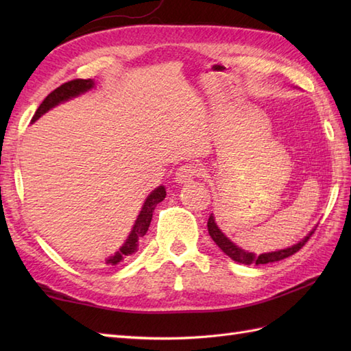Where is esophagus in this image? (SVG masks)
<instances>
[{
	"mask_svg": "<svg viewBox=\"0 0 351 351\" xmlns=\"http://www.w3.org/2000/svg\"><path fill=\"white\" fill-rule=\"evenodd\" d=\"M200 173V169L197 164H185L176 170L175 173V181L176 184H189Z\"/></svg>",
	"mask_w": 351,
	"mask_h": 351,
	"instance_id": "esophagus-1",
	"label": "esophagus"
}]
</instances>
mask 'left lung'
<instances>
[{
	"instance_id": "8db88e82",
	"label": "left lung",
	"mask_w": 351,
	"mask_h": 351,
	"mask_svg": "<svg viewBox=\"0 0 351 351\" xmlns=\"http://www.w3.org/2000/svg\"><path fill=\"white\" fill-rule=\"evenodd\" d=\"M315 228L311 230V232L302 238V240L299 243H295L294 245H291V247H287V249H280V250H274V252H268V253H261L259 256H256L255 253L252 252H247L244 250L241 247H238V245L235 243H232L229 240V238L221 232L220 228L217 226V223H215V219H214V214L210 215V219H208V232H210L211 238L214 240V243L219 245V247L226 253V255L234 259L235 263H240V264H245V265H250V264H268V263H276V261H282L291 255H294L295 252H299L304 244H306V241L309 240V237L314 234Z\"/></svg>"
}]
</instances>
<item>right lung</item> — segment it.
I'll list each match as a JSON object with an SVG mask.
<instances>
[{
    "label": "right lung",
    "mask_w": 351,
    "mask_h": 351,
    "mask_svg": "<svg viewBox=\"0 0 351 351\" xmlns=\"http://www.w3.org/2000/svg\"><path fill=\"white\" fill-rule=\"evenodd\" d=\"M93 87H95V81L90 78L88 80H72V81H68V83L62 84L60 87H57L54 92H51L47 98L43 99L39 108L36 110V113L32 119V123H34L37 119L42 117L45 113H48L49 110H52L57 106H60V104H63L66 101L77 98V96H80V95H84L86 92L92 90ZM164 197H166V187H164V185H160V187H156L154 191H151V195L145 199V204H143V206H141V210L136 219V223H134L131 232H130L128 238L125 240V243L122 244V247L119 249L113 256H108L106 259L107 265L121 264L122 261H126L138 250L140 240L146 235L149 225H151L155 206L158 205L161 200H164Z\"/></svg>",
    "instance_id": "add662e5"
}]
</instances>
